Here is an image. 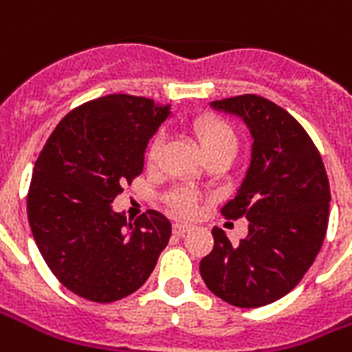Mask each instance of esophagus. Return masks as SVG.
Returning a JSON list of instances; mask_svg holds the SVG:
<instances>
[{
    "mask_svg": "<svg viewBox=\"0 0 352 352\" xmlns=\"http://www.w3.org/2000/svg\"><path fill=\"white\" fill-rule=\"evenodd\" d=\"M190 224H184V222H175V224H173V234H175V236H184V234L190 232Z\"/></svg>",
    "mask_w": 352,
    "mask_h": 352,
    "instance_id": "obj_1",
    "label": "esophagus"
}]
</instances>
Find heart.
<instances>
[{
    "label": "heart",
    "mask_w": 352,
    "mask_h": 352,
    "mask_svg": "<svg viewBox=\"0 0 352 352\" xmlns=\"http://www.w3.org/2000/svg\"><path fill=\"white\" fill-rule=\"evenodd\" d=\"M190 131L196 138L198 145L206 154V158H217V156H224L230 158L236 154L237 151V133L236 130L226 122L224 118L217 115H199L194 120H190ZM162 151V138L151 139V143L146 146L145 160L146 166L154 168L158 156ZM166 204H168L169 211L177 217H192L196 213L199 204V194L192 188H175L166 196Z\"/></svg>",
    "instance_id": "heart-1"
}]
</instances>
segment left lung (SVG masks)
<instances>
[{"mask_svg":"<svg viewBox=\"0 0 352 352\" xmlns=\"http://www.w3.org/2000/svg\"><path fill=\"white\" fill-rule=\"evenodd\" d=\"M243 116L252 160L226 219L249 221V236L230 243L213 228L214 245L199 262L207 288L236 307H262L302 280L324 241L330 183L318 148L288 111L256 94L213 101Z\"/></svg>","mask_w":352,"mask_h":352,"instance_id":"8db88e82","label":"left lung"}]
</instances>
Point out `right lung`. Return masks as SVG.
I'll return each instance as SVG.
<instances>
[{
  "instance_id": "obj_1",
  "label": "right lung",
  "mask_w": 352,
  "mask_h": 352,
  "mask_svg": "<svg viewBox=\"0 0 352 352\" xmlns=\"http://www.w3.org/2000/svg\"><path fill=\"white\" fill-rule=\"evenodd\" d=\"M168 105L130 94L90 100L60 120L35 162L28 219L50 272L73 294L109 303L153 273L171 222L148 209L133 222L111 209L141 175Z\"/></svg>"
}]
</instances>
